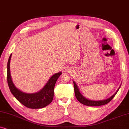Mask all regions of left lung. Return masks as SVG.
<instances>
[{"label": "left lung", "mask_w": 129, "mask_h": 129, "mask_svg": "<svg viewBox=\"0 0 129 129\" xmlns=\"http://www.w3.org/2000/svg\"><path fill=\"white\" fill-rule=\"evenodd\" d=\"M73 82L74 84V89H75V96L77 100H78L80 103L83 104V105L89 106H99L106 105V104L109 103V102L113 99V98H114V96L116 94V93H117V91H119L120 87V86L119 88L117 89V90L116 91V93H114L113 95H112V96L110 97L109 98L107 99L102 100H91L88 99H86L85 97L83 96L82 93L80 92V90H79V87L78 86H77V84L76 83L75 81H73Z\"/></svg>", "instance_id": "obj_1"}]
</instances>
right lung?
<instances>
[{"instance_id":"add662e5","label":"right lung","mask_w":129,"mask_h":129,"mask_svg":"<svg viewBox=\"0 0 129 129\" xmlns=\"http://www.w3.org/2000/svg\"><path fill=\"white\" fill-rule=\"evenodd\" d=\"M12 54L9 58L7 65V80L9 87L12 94L24 106L30 109H40L49 105L52 102L56 82L61 75V72L54 74L40 91L34 93L23 92L17 89L12 80L10 72V62Z\"/></svg>"}]
</instances>
